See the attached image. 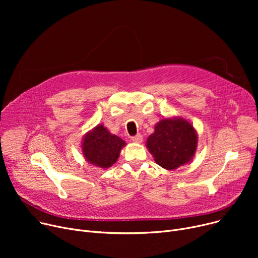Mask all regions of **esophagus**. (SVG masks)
I'll return each instance as SVG.
<instances>
[{"instance_id":"obj_1","label":"esophagus","mask_w":258,"mask_h":258,"mask_svg":"<svg viewBox=\"0 0 258 258\" xmlns=\"http://www.w3.org/2000/svg\"><path fill=\"white\" fill-rule=\"evenodd\" d=\"M132 141L134 143H141L143 141V138H142V136H141L140 134H138V135H136V136L132 137Z\"/></svg>"}]
</instances>
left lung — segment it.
Wrapping results in <instances>:
<instances>
[{"label": "left lung", "mask_w": 258, "mask_h": 258, "mask_svg": "<svg viewBox=\"0 0 258 258\" xmlns=\"http://www.w3.org/2000/svg\"><path fill=\"white\" fill-rule=\"evenodd\" d=\"M155 162L167 170L189 163L198 147V134L190 122L181 117L163 118L146 140Z\"/></svg>", "instance_id": "obj_1"}]
</instances>
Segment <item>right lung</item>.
<instances>
[{"instance_id":"right-lung-1","label":"right lung","mask_w":258,"mask_h":258,"mask_svg":"<svg viewBox=\"0 0 258 258\" xmlns=\"http://www.w3.org/2000/svg\"><path fill=\"white\" fill-rule=\"evenodd\" d=\"M125 144L120 137L108 132L103 124H98L85 135L81 150L90 164L99 168H108L115 164Z\"/></svg>"}]
</instances>
